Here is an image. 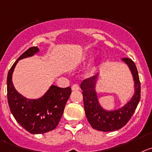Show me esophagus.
I'll list each match as a JSON object with an SVG mask.
<instances>
[{
    "instance_id": "esophagus-1",
    "label": "esophagus",
    "mask_w": 152,
    "mask_h": 152,
    "mask_svg": "<svg viewBox=\"0 0 152 152\" xmlns=\"http://www.w3.org/2000/svg\"><path fill=\"white\" fill-rule=\"evenodd\" d=\"M71 89H72V91H78V90H79V86H78L77 84H75V85H73V86H72Z\"/></svg>"
}]
</instances>
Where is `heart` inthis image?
<instances>
[{
	"mask_svg": "<svg viewBox=\"0 0 152 152\" xmlns=\"http://www.w3.org/2000/svg\"><path fill=\"white\" fill-rule=\"evenodd\" d=\"M89 59H90V58H89V57H87V58H83V63H86V62L88 61ZM94 69H95V68H94V66H91L90 69H89L88 73H91L92 72H93L94 70Z\"/></svg>",
	"mask_w": 152,
	"mask_h": 152,
	"instance_id": "heart-1",
	"label": "heart"
}]
</instances>
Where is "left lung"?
<instances>
[{
  "instance_id": "1",
  "label": "left lung",
  "mask_w": 152,
  "mask_h": 152,
  "mask_svg": "<svg viewBox=\"0 0 152 152\" xmlns=\"http://www.w3.org/2000/svg\"><path fill=\"white\" fill-rule=\"evenodd\" d=\"M121 61L127 64L133 76L134 93L130 100L121 108L108 110L103 108L100 103L96 90L100 73L85 79L80 85L86 115L91 127L97 130L110 132L121 129L128 122L140 102V82L137 66L131 59L124 58Z\"/></svg>"
}]
</instances>
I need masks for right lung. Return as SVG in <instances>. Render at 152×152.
I'll return each mask as SVG.
<instances>
[{
  "label": "right lung",
  "mask_w": 152,
  "mask_h": 152,
  "mask_svg": "<svg viewBox=\"0 0 152 152\" xmlns=\"http://www.w3.org/2000/svg\"><path fill=\"white\" fill-rule=\"evenodd\" d=\"M37 46L31 47L13 64L7 75V99L11 113L17 122L30 134H45L58 124L69 99L71 88H59L52 85L42 97L29 99L17 91L12 83V73L19 60L37 54Z\"/></svg>",
  "instance_id": "obj_1"
}]
</instances>
